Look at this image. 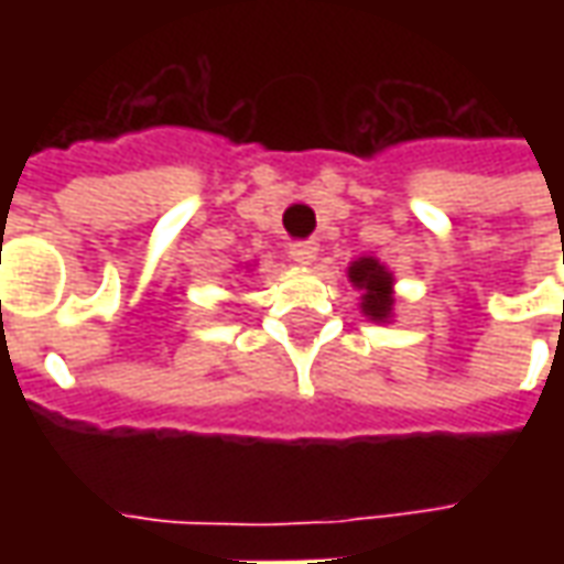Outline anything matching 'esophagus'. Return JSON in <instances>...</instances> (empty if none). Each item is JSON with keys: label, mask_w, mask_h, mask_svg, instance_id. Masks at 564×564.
I'll return each mask as SVG.
<instances>
[{"label": "esophagus", "mask_w": 564, "mask_h": 564, "mask_svg": "<svg viewBox=\"0 0 564 564\" xmlns=\"http://www.w3.org/2000/svg\"><path fill=\"white\" fill-rule=\"evenodd\" d=\"M317 250L319 247L314 241H299V245L290 247V257L299 262V265H311L314 259H317Z\"/></svg>", "instance_id": "esophagus-1"}]
</instances>
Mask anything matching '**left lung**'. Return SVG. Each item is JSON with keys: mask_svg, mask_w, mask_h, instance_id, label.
I'll list each match as a JSON object with an SVG mask.
<instances>
[{"mask_svg": "<svg viewBox=\"0 0 564 564\" xmlns=\"http://www.w3.org/2000/svg\"><path fill=\"white\" fill-rule=\"evenodd\" d=\"M347 281L359 290V311L371 323H392L395 317V274L378 257H359L347 265Z\"/></svg>", "mask_w": 564, "mask_h": 564, "instance_id": "1", "label": "left lung"}]
</instances>
